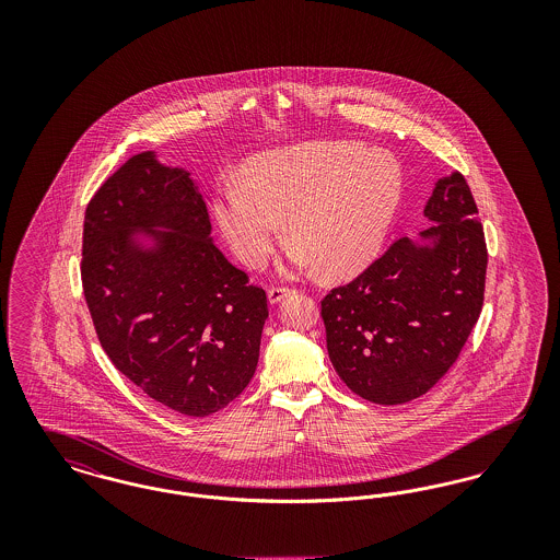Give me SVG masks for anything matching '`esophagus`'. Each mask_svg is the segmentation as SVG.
<instances>
[{
  "instance_id": "esophagus-1",
  "label": "esophagus",
  "mask_w": 560,
  "mask_h": 560,
  "mask_svg": "<svg viewBox=\"0 0 560 560\" xmlns=\"http://www.w3.org/2000/svg\"><path fill=\"white\" fill-rule=\"evenodd\" d=\"M290 293H293L292 288H270L268 290V302L270 304H279L285 295H290Z\"/></svg>"
}]
</instances>
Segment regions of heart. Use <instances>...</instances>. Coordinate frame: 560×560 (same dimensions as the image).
I'll return each instance as SVG.
<instances>
[{
    "mask_svg": "<svg viewBox=\"0 0 560 560\" xmlns=\"http://www.w3.org/2000/svg\"><path fill=\"white\" fill-rule=\"evenodd\" d=\"M402 199L399 161L359 142H306L245 161L241 185L213 190L222 237L245 267H262L281 240L298 270L350 277L386 240Z\"/></svg>",
    "mask_w": 560,
    "mask_h": 560,
    "instance_id": "heart-1",
    "label": "heart"
}]
</instances>
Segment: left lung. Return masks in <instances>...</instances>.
Here are the masks:
<instances>
[{
    "instance_id": "left-lung-1",
    "label": "left lung",
    "mask_w": 560,
    "mask_h": 560,
    "mask_svg": "<svg viewBox=\"0 0 560 560\" xmlns=\"http://www.w3.org/2000/svg\"><path fill=\"white\" fill-rule=\"evenodd\" d=\"M459 172L441 178L422 241H395L320 300L327 352L348 388L377 405L418 399L447 373L479 320L487 245Z\"/></svg>"
}]
</instances>
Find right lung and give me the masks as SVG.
<instances>
[{
  "instance_id": "add662e5",
  "label": "right lung",
  "mask_w": 560,
  "mask_h": 560,
  "mask_svg": "<svg viewBox=\"0 0 560 560\" xmlns=\"http://www.w3.org/2000/svg\"><path fill=\"white\" fill-rule=\"evenodd\" d=\"M210 233L190 174L153 151L105 180L83 220L81 283L101 347L147 397L188 418L240 397L268 317L265 290Z\"/></svg>"
}]
</instances>
